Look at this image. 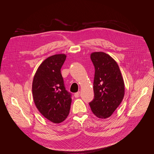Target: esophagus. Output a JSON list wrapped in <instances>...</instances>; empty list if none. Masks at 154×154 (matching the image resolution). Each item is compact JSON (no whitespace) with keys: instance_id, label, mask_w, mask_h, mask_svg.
I'll return each mask as SVG.
<instances>
[{"instance_id":"34e87169","label":"esophagus","mask_w":154,"mask_h":154,"mask_svg":"<svg viewBox=\"0 0 154 154\" xmlns=\"http://www.w3.org/2000/svg\"><path fill=\"white\" fill-rule=\"evenodd\" d=\"M79 96H80V92L79 91H78V92H77L74 94V97H79Z\"/></svg>"}]
</instances>
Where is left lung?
<instances>
[{
  "label": "left lung",
  "mask_w": 154,
  "mask_h": 154,
  "mask_svg": "<svg viewBox=\"0 0 154 154\" xmlns=\"http://www.w3.org/2000/svg\"><path fill=\"white\" fill-rule=\"evenodd\" d=\"M91 60L95 68L94 97L89 104L97 118L105 119L111 116L121 103L124 96V82L117 63L109 55L93 52Z\"/></svg>",
  "instance_id": "1"
}]
</instances>
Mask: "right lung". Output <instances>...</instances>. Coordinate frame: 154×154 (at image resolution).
<instances>
[{
    "label": "right lung",
    "mask_w": 154,
    "mask_h": 154,
    "mask_svg": "<svg viewBox=\"0 0 154 154\" xmlns=\"http://www.w3.org/2000/svg\"><path fill=\"white\" fill-rule=\"evenodd\" d=\"M66 58L65 54L51 56L38 67L32 83L35 104L46 119L58 124L69 113L71 94L66 90L61 68Z\"/></svg>",
    "instance_id": "add662e5"
}]
</instances>
